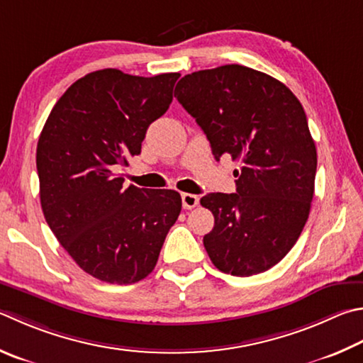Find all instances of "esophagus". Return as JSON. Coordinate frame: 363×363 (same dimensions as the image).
<instances>
[{
    "label": "esophagus",
    "mask_w": 363,
    "mask_h": 363,
    "mask_svg": "<svg viewBox=\"0 0 363 363\" xmlns=\"http://www.w3.org/2000/svg\"><path fill=\"white\" fill-rule=\"evenodd\" d=\"M181 199H182L184 209H192L195 206H199V203H200L199 196L194 195V194H182Z\"/></svg>",
    "instance_id": "34e87169"
}]
</instances>
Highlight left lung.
Here are the masks:
<instances>
[{
    "label": "left lung",
    "instance_id": "8db88e82",
    "mask_svg": "<svg viewBox=\"0 0 363 363\" xmlns=\"http://www.w3.org/2000/svg\"><path fill=\"white\" fill-rule=\"evenodd\" d=\"M174 96L216 160L241 164L236 194L200 200L214 216L203 238L211 262L241 278L267 272L294 247L311 209L318 152L301 103L278 79L241 65L184 76Z\"/></svg>",
    "mask_w": 363,
    "mask_h": 363
}]
</instances>
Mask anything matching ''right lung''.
Here are the masks:
<instances>
[{
  "instance_id": "add662e5",
  "label": "right lung",
  "mask_w": 363,
  "mask_h": 363,
  "mask_svg": "<svg viewBox=\"0 0 363 363\" xmlns=\"http://www.w3.org/2000/svg\"><path fill=\"white\" fill-rule=\"evenodd\" d=\"M179 76L90 72L55 103L39 136L45 222L85 273L109 284H135L152 273L181 213L176 190L123 189L116 173L141 154L149 125L168 111Z\"/></svg>"
}]
</instances>
